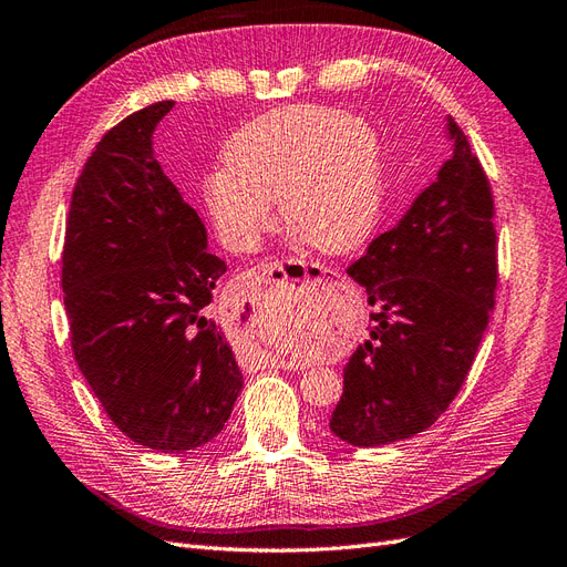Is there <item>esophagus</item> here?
<instances>
[{"label": "esophagus", "mask_w": 567, "mask_h": 567, "mask_svg": "<svg viewBox=\"0 0 567 567\" xmlns=\"http://www.w3.org/2000/svg\"><path fill=\"white\" fill-rule=\"evenodd\" d=\"M258 278L270 280V278H292V280H316V282H337L339 275L330 268H320V266H309L303 261H270L261 264V268L256 270ZM278 368L295 370L299 368L297 361H287V359H275L272 361Z\"/></svg>", "instance_id": "esophagus-1"}]
</instances>
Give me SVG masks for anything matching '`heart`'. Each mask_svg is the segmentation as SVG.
<instances>
[{
    "mask_svg": "<svg viewBox=\"0 0 567 567\" xmlns=\"http://www.w3.org/2000/svg\"><path fill=\"white\" fill-rule=\"evenodd\" d=\"M225 168L204 185L220 239L251 251L285 225L320 254L355 251L382 212V147L375 127L328 106H285L247 123L225 147Z\"/></svg>",
    "mask_w": 567,
    "mask_h": 567,
    "instance_id": "obj_1",
    "label": "heart"
}]
</instances>
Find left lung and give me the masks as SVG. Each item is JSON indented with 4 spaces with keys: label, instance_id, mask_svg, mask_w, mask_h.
<instances>
[{
    "label": "left lung",
    "instance_id": "1",
    "mask_svg": "<svg viewBox=\"0 0 567 567\" xmlns=\"http://www.w3.org/2000/svg\"><path fill=\"white\" fill-rule=\"evenodd\" d=\"M444 133L451 158L436 181L347 270L373 322L344 365L330 430L359 449L409 440L449 409L494 309L492 189L451 116Z\"/></svg>",
    "mask_w": 567,
    "mask_h": 567
}]
</instances>
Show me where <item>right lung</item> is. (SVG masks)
Returning a JSON list of instances; mask_svg holds the SVG:
<instances>
[{"label": "right lung", "mask_w": 567, "mask_h": 567, "mask_svg": "<svg viewBox=\"0 0 567 567\" xmlns=\"http://www.w3.org/2000/svg\"><path fill=\"white\" fill-rule=\"evenodd\" d=\"M158 102L102 137L80 173L63 245V306L80 373L125 436L164 454L228 423L241 370L208 316L228 270L154 154Z\"/></svg>", "instance_id": "obj_1"}]
</instances>
